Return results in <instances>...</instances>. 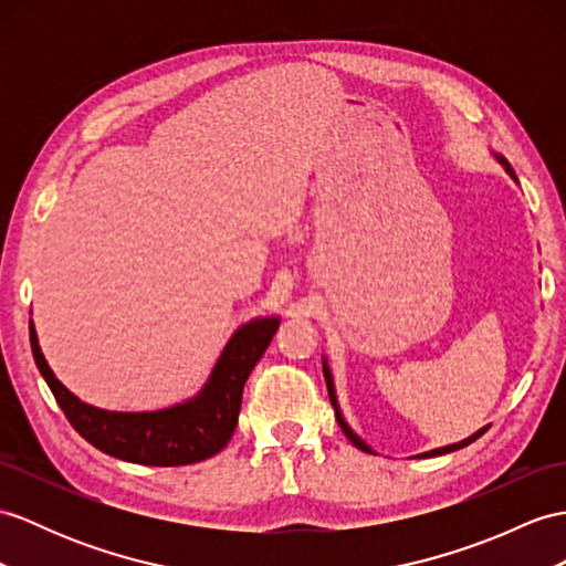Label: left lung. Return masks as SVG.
<instances>
[{
  "label": "left lung",
  "instance_id": "1",
  "mask_svg": "<svg viewBox=\"0 0 566 566\" xmlns=\"http://www.w3.org/2000/svg\"><path fill=\"white\" fill-rule=\"evenodd\" d=\"M492 156L497 158V163L502 165V168L506 170V175L514 179V182L518 185V179H516V172L512 170V165H509V160L504 158V156H500V154H494L492 150ZM322 365H324V377H326V387H328V398H331V406H334V410H336V420H338V424H340V430H343V434H346L350 442L357 447V449H363V451H367V453H375V449H371L363 437H357L355 432H353V427L346 422V418H343V410H340V406H338V396H336V384H334V375H331V367H328V363H326V357H322ZM485 430L488 427H480V430L475 432V434H471L468 439H461V442H457V444H449V447H439V449H432V451H424V453H420V459H432V457H444V453H451V451H459V449H463V447H468V444H473L478 437H482L485 434Z\"/></svg>",
  "mask_w": 566,
  "mask_h": 566
}]
</instances>
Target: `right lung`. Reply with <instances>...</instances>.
<instances>
[{
  "instance_id": "1",
  "label": "right lung",
  "mask_w": 566,
  "mask_h": 566,
  "mask_svg": "<svg viewBox=\"0 0 566 566\" xmlns=\"http://www.w3.org/2000/svg\"><path fill=\"white\" fill-rule=\"evenodd\" d=\"M281 316H256L242 324L220 350L209 379L199 394L160 410H105L81 401L54 377L40 350L31 319V348L40 375L57 398L74 430L107 457L142 465H187L211 459L223 449L238 427L242 389L250 371L264 355Z\"/></svg>"
}]
</instances>
